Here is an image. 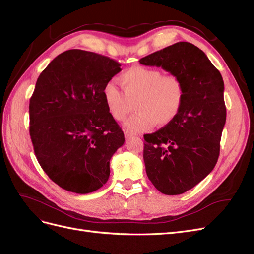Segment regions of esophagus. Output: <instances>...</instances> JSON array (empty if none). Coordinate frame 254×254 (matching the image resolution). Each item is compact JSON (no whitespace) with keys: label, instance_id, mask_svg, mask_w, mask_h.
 I'll list each match as a JSON object with an SVG mask.
<instances>
[{"label":"esophagus","instance_id":"1","mask_svg":"<svg viewBox=\"0 0 254 254\" xmlns=\"http://www.w3.org/2000/svg\"><path fill=\"white\" fill-rule=\"evenodd\" d=\"M124 134H125V137H127V139H129V137H132L134 135L132 132L128 131V130H126V131L124 132Z\"/></svg>","mask_w":254,"mask_h":254}]
</instances>
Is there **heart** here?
Wrapping results in <instances>:
<instances>
[{
  "instance_id": "1",
  "label": "heart",
  "mask_w": 254,
  "mask_h": 254,
  "mask_svg": "<svg viewBox=\"0 0 254 254\" xmlns=\"http://www.w3.org/2000/svg\"><path fill=\"white\" fill-rule=\"evenodd\" d=\"M121 91L112 81L103 89V97L111 117L118 122L126 119L135 103L137 112L126 123L131 132L147 131L156 126L170 125L178 117L186 97L179 76L164 74L155 67L134 65L120 76Z\"/></svg>"
}]
</instances>
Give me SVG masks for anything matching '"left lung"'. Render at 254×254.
<instances>
[{"mask_svg":"<svg viewBox=\"0 0 254 254\" xmlns=\"http://www.w3.org/2000/svg\"><path fill=\"white\" fill-rule=\"evenodd\" d=\"M179 76L186 89L183 107L170 125L144 135L146 174L165 195L183 194L203 180L217 163L226 124L224 80L205 54L190 42H177L140 59Z\"/></svg>","mask_w":254,"mask_h":254,"instance_id":"left-lung-1","label":"left lung"}]
</instances>
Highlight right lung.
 I'll return each instance as SVG.
<instances>
[{
  "mask_svg": "<svg viewBox=\"0 0 254 254\" xmlns=\"http://www.w3.org/2000/svg\"><path fill=\"white\" fill-rule=\"evenodd\" d=\"M109 57L82 50L61 53L37 79L29 101V134L42 170L76 194L101 189L124 132L107 109L104 86L121 72Z\"/></svg>",
  "mask_w": 254,
  "mask_h": 254,
  "instance_id": "1",
  "label": "right lung"
}]
</instances>
